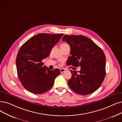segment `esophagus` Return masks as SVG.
<instances>
[{
  "label": "esophagus",
  "instance_id": "34e87169",
  "mask_svg": "<svg viewBox=\"0 0 122 122\" xmlns=\"http://www.w3.org/2000/svg\"><path fill=\"white\" fill-rule=\"evenodd\" d=\"M66 71V70L65 69H64V68H61V69H60V71H61V73L65 72Z\"/></svg>",
  "mask_w": 122,
  "mask_h": 122
}]
</instances>
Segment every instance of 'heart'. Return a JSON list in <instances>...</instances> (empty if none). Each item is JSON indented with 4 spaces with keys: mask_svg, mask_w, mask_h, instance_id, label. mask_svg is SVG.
<instances>
[{
    "mask_svg": "<svg viewBox=\"0 0 122 122\" xmlns=\"http://www.w3.org/2000/svg\"><path fill=\"white\" fill-rule=\"evenodd\" d=\"M69 46V45L66 44V43H62V44L61 45V47L66 46Z\"/></svg>",
    "mask_w": 122,
    "mask_h": 122,
    "instance_id": "1",
    "label": "heart"
}]
</instances>
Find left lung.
Listing matches in <instances>:
<instances>
[{
  "label": "left lung",
  "instance_id": "left-lung-1",
  "mask_svg": "<svg viewBox=\"0 0 122 122\" xmlns=\"http://www.w3.org/2000/svg\"><path fill=\"white\" fill-rule=\"evenodd\" d=\"M71 47L67 66H80L79 74L71 70L69 87L76 94H91L99 89L106 76V56L101 48L89 37L80 35H65L62 38Z\"/></svg>",
  "mask_w": 122,
  "mask_h": 122
}]
</instances>
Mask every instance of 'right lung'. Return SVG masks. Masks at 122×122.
<instances>
[{"mask_svg":"<svg viewBox=\"0 0 122 122\" xmlns=\"http://www.w3.org/2000/svg\"><path fill=\"white\" fill-rule=\"evenodd\" d=\"M63 33H39L30 38L20 47L16 58L18 77L26 90L41 94L50 90L60 70H50L42 61L49 56L53 47Z\"/></svg>","mask_w":122,"mask_h":122,"instance_id":"add662e5","label":"right lung"}]
</instances>
